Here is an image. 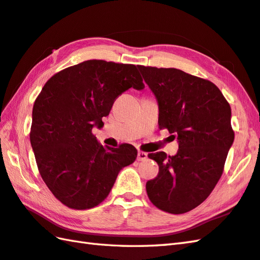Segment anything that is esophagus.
<instances>
[{"label":"esophagus","mask_w":260,"mask_h":260,"mask_svg":"<svg viewBox=\"0 0 260 260\" xmlns=\"http://www.w3.org/2000/svg\"><path fill=\"white\" fill-rule=\"evenodd\" d=\"M148 159V154L145 153V152H139L138 153V156H137V160L138 161H145Z\"/></svg>","instance_id":"esophagus-1"}]
</instances>
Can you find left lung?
<instances>
[{"mask_svg": "<svg viewBox=\"0 0 260 260\" xmlns=\"http://www.w3.org/2000/svg\"><path fill=\"white\" fill-rule=\"evenodd\" d=\"M159 106V126L178 139L175 155L148 156L159 174L147 182L150 201L160 210L183 214L204 202L223 173L234 142L231 106L213 82L176 68L138 66Z\"/></svg>", "mask_w": 260, "mask_h": 260, "instance_id": "1", "label": "left lung"}]
</instances>
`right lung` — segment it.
Here are the masks:
<instances>
[{"mask_svg": "<svg viewBox=\"0 0 260 260\" xmlns=\"http://www.w3.org/2000/svg\"><path fill=\"white\" fill-rule=\"evenodd\" d=\"M129 88H144L137 66L91 59L54 75L35 100L31 149L43 181L66 206H97L122 168L136 161L134 145L104 148L91 134Z\"/></svg>", "mask_w": 260, "mask_h": 260, "instance_id": "obj_1", "label": "right lung"}]
</instances>
